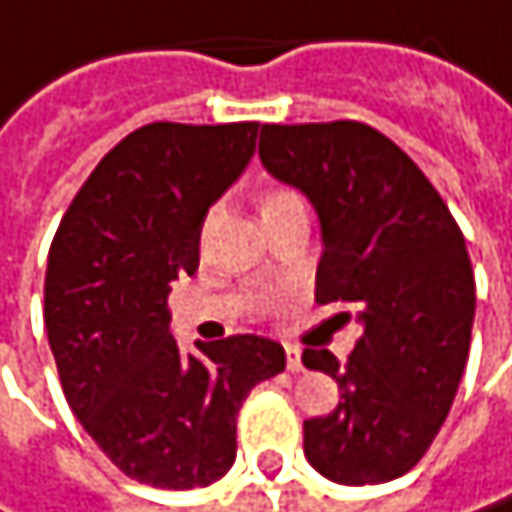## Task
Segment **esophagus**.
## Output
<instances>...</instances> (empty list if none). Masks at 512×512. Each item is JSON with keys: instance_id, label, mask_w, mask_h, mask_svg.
Listing matches in <instances>:
<instances>
[{"instance_id": "obj_1", "label": "esophagus", "mask_w": 512, "mask_h": 512, "mask_svg": "<svg viewBox=\"0 0 512 512\" xmlns=\"http://www.w3.org/2000/svg\"><path fill=\"white\" fill-rule=\"evenodd\" d=\"M285 354H288V369H291V372H303V351L294 348V345H288Z\"/></svg>"}]
</instances>
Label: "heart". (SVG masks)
<instances>
[{
    "label": "heart",
    "instance_id": "obj_1",
    "mask_svg": "<svg viewBox=\"0 0 512 512\" xmlns=\"http://www.w3.org/2000/svg\"><path fill=\"white\" fill-rule=\"evenodd\" d=\"M288 194H291V191H273V194H267V197H264V206H267V203H273V200H279V197H288Z\"/></svg>",
    "mask_w": 512,
    "mask_h": 512
}]
</instances>
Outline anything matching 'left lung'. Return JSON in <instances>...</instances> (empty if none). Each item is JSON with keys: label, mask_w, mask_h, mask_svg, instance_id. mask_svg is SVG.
I'll return each mask as SVG.
<instances>
[{"label": "left lung", "mask_w": 512, "mask_h": 512, "mask_svg": "<svg viewBox=\"0 0 512 512\" xmlns=\"http://www.w3.org/2000/svg\"><path fill=\"white\" fill-rule=\"evenodd\" d=\"M258 155L318 212L315 300L354 309L363 327L345 366L327 348L303 354L339 384L336 411L303 423L306 459L342 486L396 480L435 441L468 363L477 297L465 236L372 125H264Z\"/></svg>", "instance_id": "obj_1"}]
</instances>
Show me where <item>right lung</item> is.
I'll return each mask as SVG.
<instances>
[{"instance_id":"add662e5","label":"right lung","mask_w":512,"mask_h":512,"mask_svg":"<svg viewBox=\"0 0 512 512\" xmlns=\"http://www.w3.org/2000/svg\"><path fill=\"white\" fill-rule=\"evenodd\" d=\"M258 122H152L116 143L71 200L47 258L44 327L65 399L131 480L197 489L236 459V414L285 372V348L230 336L182 354L167 297L197 273L209 206L242 176Z\"/></svg>"}]
</instances>
